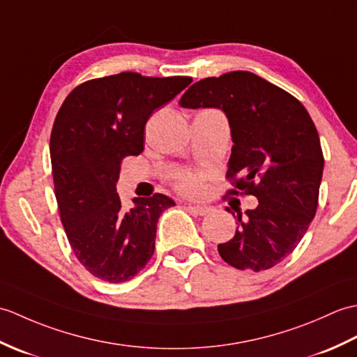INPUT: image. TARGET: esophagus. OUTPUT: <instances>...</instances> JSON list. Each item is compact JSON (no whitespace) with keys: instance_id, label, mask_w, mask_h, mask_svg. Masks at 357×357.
<instances>
[{"instance_id":"esophagus-1","label":"esophagus","mask_w":357,"mask_h":357,"mask_svg":"<svg viewBox=\"0 0 357 357\" xmlns=\"http://www.w3.org/2000/svg\"><path fill=\"white\" fill-rule=\"evenodd\" d=\"M188 209L191 211L195 215H206L212 211L211 206H199V204H188Z\"/></svg>"}]
</instances>
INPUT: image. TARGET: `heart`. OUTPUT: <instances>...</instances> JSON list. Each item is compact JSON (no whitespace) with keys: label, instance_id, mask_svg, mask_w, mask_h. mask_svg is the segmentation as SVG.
I'll return each mask as SVG.
<instances>
[{"label":"heart","instance_id":"b5f03b06","mask_svg":"<svg viewBox=\"0 0 357 357\" xmlns=\"http://www.w3.org/2000/svg\"><path fill=\"white\" fill-rule=\"evenodd\" d=\"M178 188L185 194L195 195L202 191V180L197 174H181L178 177Z\"/></svg>","mask_w":357,"mask_h":357}]
</instances>
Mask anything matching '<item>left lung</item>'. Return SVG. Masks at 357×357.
I'll return each instance as SVG.
<instances>
[{
  "mask_svg": "<svg viewBox=\"0 0 357 357\" xmlns=\"http://www.w3.org/2000/svg\"><path fill=\"white\" fill-rule=\"evenodd\" d=\"M178 105L226 114L234 142L227 178L240 176L229 192L258 199L255 209H235L238 227L232 240L218 244L220 257L253 272L281 263L318 208L324 155L310 114L280 86L240 70L195 82Z\"/></svg>",
  "mask_w": 357,
  "mask_h": 357,
  "instance_id": "left-lung-1",
  "label": "left lung"
}]
</instances>
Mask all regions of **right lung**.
<instances>
[{"mask_svg": "<svg viewBox=\"0 0 357 357\" xmlns=\"http://www.w3.org/2000/svg\"><path fill=\"white\" fill-rule=\"evenodd\" d=\"M191 82L131 71L93 79L68 94L54 119L50 158L61 221L79 263L99 280L130 281L153 257L158 217L176 203L154 194L126 211L116 183L123 158L144 151L149 116Z\"/></svg>", "mask_w": 357, "mask_h": 357, "instance_id": "1", "label": "right lung"}]
</instances>
